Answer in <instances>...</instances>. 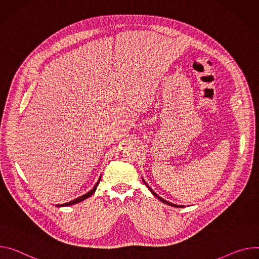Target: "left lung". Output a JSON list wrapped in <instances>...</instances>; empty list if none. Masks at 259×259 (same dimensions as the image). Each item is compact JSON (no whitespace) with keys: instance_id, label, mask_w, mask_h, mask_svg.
I'll use <instances>...</instances> for the list:
<instances>
[{"instance_id":"8db88e82","label":"left lung","mask_w":259,"mask_h":259,"mask_svg":"<svg viewBox=\"0 0 259 259\" xmlns=\"http://www.w3.org/2000/svg\"><path fill=\"white\" fill-rule=\"evenodd\" d=\"M143 181H144V180H143ZM144 183H145V184H146V186L149 188V190H150V191L153 193V195H155V196H156V197H157V198H158L160 201H162L163 203H166V204H168V205H171V206H175V207H184V205H178V204H175V203H172V202H169V201H167V200H165V199H163L162 197L158 196V195H157V194H156V193H155V192H154V191L151 189V188L149 187V185H148V184H147L145 181H144Z\"/></svg>"}]
</instances>
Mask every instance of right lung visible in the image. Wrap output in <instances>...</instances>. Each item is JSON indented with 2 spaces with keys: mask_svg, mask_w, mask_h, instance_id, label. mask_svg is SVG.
<instances>
[{
  "mask_svg": "<svg viewBox=\"0 0 259 259\" xmlns=\"http://www.w3.org/2000/svg\"><path fill=\"white\" fill-rule=\"evenodd\" d=\"M100 180H101V177H100V179L98 180V182L96 183V185L94 186L93 189H92L91 191H89L88 193H85V194H83V195H81V196L77 197L76 199H73V200H71V201H69V202H66V203H63V204H57V206H68V205H72V204L78 203V202H80V201H82V200L87 199L88 197H90L91 195H93L94 193H95V191H96V189H97V186L99 185V182H100Z\"/></svg>",
  "mask_w": 259,
  "mask_h": 259,
  "instance_id": "right-lung-1",
  "label": "right lung"
}]
</instances>
